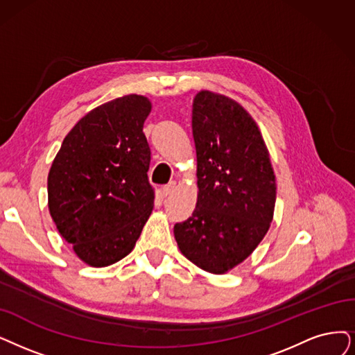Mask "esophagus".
<instances>
[{
    "label": "esophagus",
    "instance_id": "1",
    "mask_svg": "<svg viewBox=\"0 0 355 355\" xmlns=\"http://www.w3.org/2000/svg\"><path fill=\"white\" fill-rule=\"evenodd\" d=\"M175 189H176V180H172V182H168L167 185L163 188V193L167 196V195L172 193Z\"/></svg>",
    "mask_w": 355,
    "mask_h": 355
}]
</instances>
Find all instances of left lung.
<instances>
[{
  "label": "left lung",
  "mask_w": 355,
  "mask_h": 355,
  "mask_svg": "<svg viewBox=\"0 0 355 355\" xmlns=\"http://www.w3.org/2000/svg\"><path fill=\"white\" fill-rule=\"evenodd\" d=\"M198 200L192 217L175 224L183 257L224 274L257 249L271 225L274 168L262 134L233 98L201 90L192 105Z\"/></svg>",
  "instance_id": "left-lung-1"
}]
</instances>
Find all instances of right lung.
Here are the masks:
<instances>
[{
    "label": "right lung",
    "mask_w": 355,
    "mask_h": 355,
    "mask_svg": "<svg viewBox=\"0 0 355 355\" xmlns=\"http://www.w3.org/2000/svg\"><path fill=\"white\" fill-rule=\"evenodd\" d=\"M144 96L97 106L62 141L48 175V207L60 234L90 266L131 253L153 207Z\"/></svg>",
    "instance_id": "obj_1"
}]
</instances>
